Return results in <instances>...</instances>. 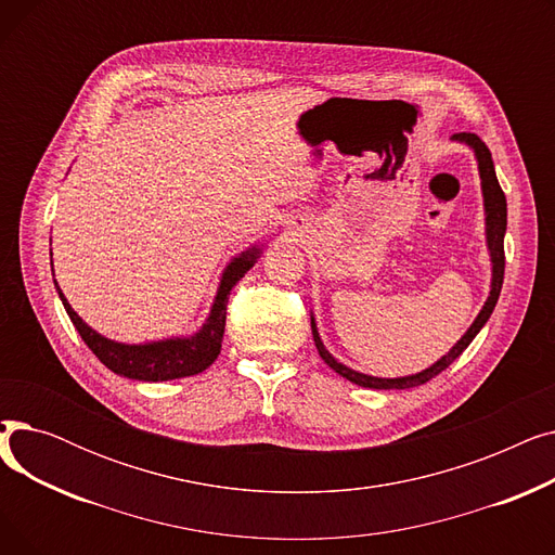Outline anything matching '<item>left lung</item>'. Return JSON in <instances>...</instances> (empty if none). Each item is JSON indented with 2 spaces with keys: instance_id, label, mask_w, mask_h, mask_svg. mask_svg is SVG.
I'll return each instance as SVG.
<instances>
[{
  "instance_id": "obj_1",
  "label": "left lung",
  "mask_w": 555,
  "mask_h": 555,
  "mask_svg": "<svg viewBox=\"0 0 555 555\" xmlns=\"http://www.w3.org/2000/svg\"><path fill=\"white\" fill-rule=\"evenodd\" d=\"M452 139L468 143L470 149L477 155L479 162V175H481V191H483V207H486V241H488V249H490V258H492V285H490V297L486 301V306L481 308V312L477 314L475 324L468 328L454 346L448 356H443L439 362L431 364L429 369L416 373V375H406V377H373V375H364L358 373L353 369H348L344 364H339L319 339L317 333V324L314 319H310L312 324V337H314V346L322 360L346 380H351L360 387H369V389H410V387H418L425 385L427 380H431L434 375H439L441 371H446L463 351L470 346V341L477 337V333L483 328V324L488 322V317L492 314L494 306H498L500 293H502V283H504V266H506V256H504V233H506V195L498 182V175H494V166H492V157L488 145L473 132H459Z\"/></svg>"
}]
</instances>
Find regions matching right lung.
Here are the masks:
<instances>
[{
	"mask_svg": "<svg viewBox=\"0 0 555 555\" xmlns=\"http://www.w3.org/2000/svg\"><path fill=\"white\" fill-rule=\"evenodd\" d=\"M260 249L251 247L243 251L238 258H233L220 281L218 295L211 308V314L207 324L199 328L193 337H175L153 344H119L112 341L96 331L87 326L82 319L74 312V308L67 304L63 289H57V297H61L72 324L80 333L82 341L92 348V353L114 373L126 375L130 380H143V383H159V380H178V377L202 373L209 369L222 346L224 335V319H227V301L231 287L236 285L256 262Z\"/></svg>",
	"mask_w": 555,
	"mask_h": 555,
	"instance_id": "add662e5",
	"label": "right lung"
}]
</instances>
